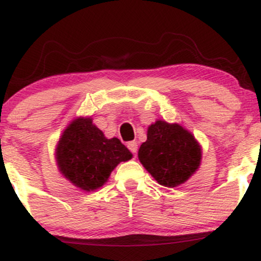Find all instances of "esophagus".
I'll return each mask as SVG.
<instances>
[{
	"label": "esophagus",
	"mask_w": 261,
	"mask_h": 261,
	"mask_svg": "<svg viewBox=\"0 0 261 261\" xmlns=\"http://www.w3.org/2000/svg\"><path fill=\"white\" fill-rule=\"evenodd\" d=\"M127 147L133 153H137V143L135 141H131V142L127 143Z\"/></svg>",
	"instance_id": "obj_1"
}]
</instances>
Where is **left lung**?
<instances>
[{"instance_id": "obj_1", "label": "left lung", "mask_w": 261, "mask_h": 261, "mask_svg": "<svg viewBox=\"0 0 261 261\" xmlns=\"http://www.w3.org/2000/svg\"><path fill=\"white\" fill-rule=\"evenodd\" d=\"M137 155L158 184L175 188L195 174L202 151L195 136L181 125L157 120L148 126L147 140Z\"/></svg>"}]
</instances>
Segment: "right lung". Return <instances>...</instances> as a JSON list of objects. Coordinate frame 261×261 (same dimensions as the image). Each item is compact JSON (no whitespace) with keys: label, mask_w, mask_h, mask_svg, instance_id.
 <instances>
[{"label":"right lung","mask_w":261,"mask_h":261,"mask_svg":"<svg viewBox=\"0 0 261 261\" xmlns=\"http://www.w3.org/2000/svg\"><path fill=\"white\" fill-rule=\"evenodd\" d=\"M133 158L121 141L107 139L91 116L74 118L58 141L55 160L59 172L74 187L95 191L109 180L121 162Z\"/></svg>","instance_id":"1"}]
</instances>
